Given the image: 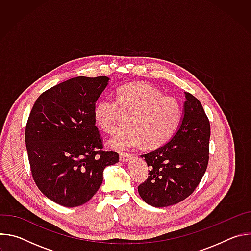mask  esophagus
Wrapping results in <instances>:
<instances>
[{"instance_id": "esophagus-1", "label": "esophagus", "mask_w": 251, "mask_h": 251, "mask_svg": "<svg viewBox=\"0 0 251 251\" xmlns=\"http://www.w3.org/2000/svg\"><path fill=\"white\" fill-rule=\"evenodd\" d=\"M132 158V155L131 154H127V153H121L120 156H119V160L121 162H128L130 159Z\"/></svg>"}]
</instances>
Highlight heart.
Masks as SVG:
<instances>
[{
    "label": "heart",
    "mask_w": 251,
    "mask_h": 251,
    "mask_svg": "<svg viewBox=\"0 0 251 251\" xmlns=\"http://www.w3.org/2000/svg\"><path fill=\"white\" fill-rule=\"evenodd\" d=\"M123 114H130L129 127L119 130L108 141L109 147L118 151L139 147L144 142L148 148L164 145L181 122L182 108L174 97L163 96L154 86L142 83L119 87L115 100L101 99L93 108L97 127L109 134L117 129Z\"/></svg>",
    "instance_id": "heart-1"
}]
</instances>
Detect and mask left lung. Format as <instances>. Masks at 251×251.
Here are the masks:
<instances>
[{"label": "left lung", "instance_id": "1", "mask_svg": "<svg viewBox=\"0 0 251 251\" xmlns=\"http://www.w3.org/2000/svg\"><path fill=\"white\" fill-rule=\"evenodd\" d=\"M181 123L172 139L158 149L141 155L150 168L138 187L142 200L155 207L176 204L196 190L208 163L209 121L199 99L185 92Z\"/></svg>", "mask_w": 251, "mask_h": 251}]
</instances>
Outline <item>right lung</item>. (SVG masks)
I'll return each mask as SVG.
<instances>
[{"mask_svg":"<svg viewBox=\"0 0 251 251\" xmlns=\"http://www.w3.org/2000/svg\"><path fill=\"white\" fill-rule=\"evenodd\" d=\"M109 77L78 76L40 95L29 113L25 140L31 175L50 201L75 207L88 201L103 171L119 155L102 151L93 108Z\"/></svg>","mask_w":251,"mask_h":251,"instance_id":"obj_1","label":"right lung"}]
</instances>
